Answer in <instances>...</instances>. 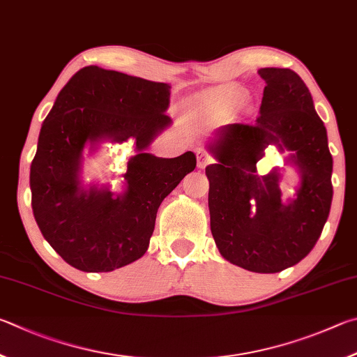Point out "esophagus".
Here are the masks:
<instances>
[{
    "label": "esophagus",
    "instance_id": "34e87169",
    "mask_svg": "<svg viewBox=\"0 0 357 357\" xmlns=\"http://www.w3.org/2000/svg\"><path fill=\"white\" fill-rule=\"evenodd\" d=\"M196 155H197V166L201 167V169H204L205 166L210 165V162L213 161V156L208 155V153L205 152V150H202V149H199L197 152H196Z\"/></svg>",
    "mask_w": 357,
    "mask_h": 357
}]
</instances>
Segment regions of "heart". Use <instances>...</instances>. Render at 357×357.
<instances>
[{
	"instance_id": "1",
	"label": "heart",
	"mask_w": 357,
	"mask_h": 357,
	"mask_svg": "<svg viewBox=\"0 0 357 357\" xmlns=\"http://www.w3.org/2000/svg\"><path fill=\"white\" fill-rule=\"evenodd\" d=\"M243 97V93L240 91H230L226 92V98L230 100V102H235V100H240Z\"/></svg>"
}]
</instances>
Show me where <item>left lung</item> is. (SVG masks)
Instances as JSON below:
<instances>
[{"label":"left lung","instance_id":"left-lung-1","mask_svg":"<svg viewBox=\"0 0 357 357\" xmlns=\"http://www.w3.org/2000/svg\"><path fill=\"white\" fill-rule=\"evenodd\" d=\"M255 123H230L210 144L218 165L205 169L210 227L222 257L254 273H280L301 261L320 238L333 202V156L312 96L290 68L266 67ZM292 152L302 185L280 201L278 174L260 178L255 165L268 143Z\"/></svg>","mask_w":357,"mask_h":357}]
</instances>
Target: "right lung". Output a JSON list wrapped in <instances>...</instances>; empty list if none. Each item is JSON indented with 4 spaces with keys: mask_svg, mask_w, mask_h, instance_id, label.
I'll return each mask as SVG.
<instances>
[{
    "mask_svg": "<svg viewBox=\"0 0 357 357\" xmlns=\"http://www.w3.org/2000/svg\"><path fill=\"white\" fill-rule=\"evenodd\" d=\"M169 89L165 83L89 66L62 87L43 121L31 162V205L43 238L77 270L108 273L142 257L162 199L195 171L192 152L177 158L144 153L171 123L165 114ZM102 139L137 142L122 197L79 186L80 152L86 142Z\"/></svg>",
    "mask_w": 357,
    "mask_h": 357,
    "instance_id": "right-lung-1",
    "label": "right lung"
}]
</instances>
